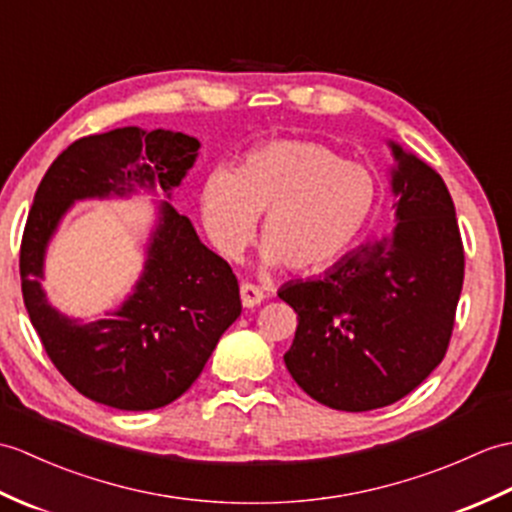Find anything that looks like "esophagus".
<instances>
[{
  "label": "esophagus",
  "instance_id": "esophagus-1",
  "mask_svg": "<svg viewBox=\"0 0 512 512\" xmlns=\"http://www.w3.org/2000/svg\"><path fill=\"white\" fill-rule=\"evenodd\" d=\"M240 294H242V305L244 307H255V305L264 301V290L257 288V285H253V283L242 281L240 283Z\"/></svg>",
  "mask_w": 512,
  "mask_h": 512
}]
</instances>
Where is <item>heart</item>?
Returning a JSON list of instances; mask_svg holds the SVG:
<instances>
[{
    "label": "heart",
    "mask_w": 512,
    "mask_h": 512,
    "mask_svg": "<svg viewBox=\"0 0 512 512\" xmlns=\"http://www.w3.org/2000/svg\"><path fill=\"white\" fill-rule=\"evenodd\" d=\"M379 187L364 165L316 141L279 139L251 150L235 172L213 170L200 189L211 244L235 259L261 220V261L316 272L338 261L366 229Z\"/></svg>",
    "instance_id": "1"
}]
</instances>
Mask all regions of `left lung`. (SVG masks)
I'll return each instance as SVG.
<instances>
[{"label":"left lung","instance_id":"1","mask_svg":"<svg viewBox=\"0 0 512 512\" xmlns=\"http://www.w3.org/2000/svg\"><path fill=\"white\" fill-rule=\"evenodd\" d=\"M386 146L395 227L323 275L279 290L299 316L283 362L307 395L334 410L384 408L425 382L445 358L465 279L441 174L397 141Z\"/></svg>","mask_w":512,"mask_h":512}]
</instances>
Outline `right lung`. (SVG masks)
Here are the masks:
<instances>
[{
    "label": "right lung",
    "mask_w": 512,
    "mask_h": 512,
    "mask_svg": "<svg viewBox=\"0 0 512 512\" xmlns=\"http://www.w3.org/2000/svg\"><path fill=\"white\" fill-rule=\"evenodd\" d=\"M200 141L174 130L124 126L74 141L34 194L21 240L23 303L45 353L80 395L117 410H157L196 382L220 336L242 314L231 266L200 242L172 205V189L198 159ZM145 270L115 311L74 319L54 308L40 281L46 248L82 199L158 195Z\"/></svg>",
    "instance_id": "1"
}]
</instances>
